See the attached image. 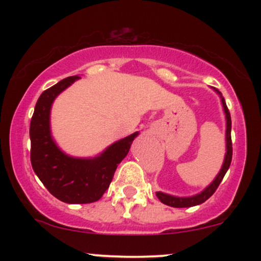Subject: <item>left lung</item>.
I'll use <instances>...</instances> for the list:
<instances>
[{"instance_id":"8db88e82","label":"left lung","mask_w":261,"mask_h":261,"mask_svg":"<svg viewBox=\"0 0 261 261\" xmlns=\"http://www.w3.org/2000/svg\"><path fill=\"white\" fill-rule=\"evenodd\" d=\"M221 97V101H222V106H223V110L224 114H226V155H224V162H223V166L221 168L220 173H218L215 180L208 185L205 190H202L201 193L197 194V195L194 196H189V197H178V196H172L168 195V194H164L158 191L155 193L158 199H160L161 202H163L164 205H168L172 206V207H191V206H196L200 205V203L205 202L208 197H211L214 195L215 191L217 190L218 185L221 184L222 181L224 174L227 173L228 170L229 166H230V162H232V139H230V128H232V121H230V114L228 108L226 106V101H224V98L221 94V92H218V89H215Z\"/></svg>"}]
</instances>
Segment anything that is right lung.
<instances>
[{
  "label": "right lung",
  "mask_w": 261,
  "mask_h": 261,
  "mask_svg": "<svg viewBox=\"0 0 261 261\" xmlns=\"http://www.w3.org/2000/svg\"><path fill=\"white\" fill-rule=\"evenodd\" d=\"M81 77L60 81L41 93L31 120L33 170L56 199L67 203L98 201L113 180L118 164L126 157L139 133L116 141L94 158H74L56 146L50 133V109L55 98Z\"/></svg>",
  "instance_id": "obj_1"
}]
</instances>
